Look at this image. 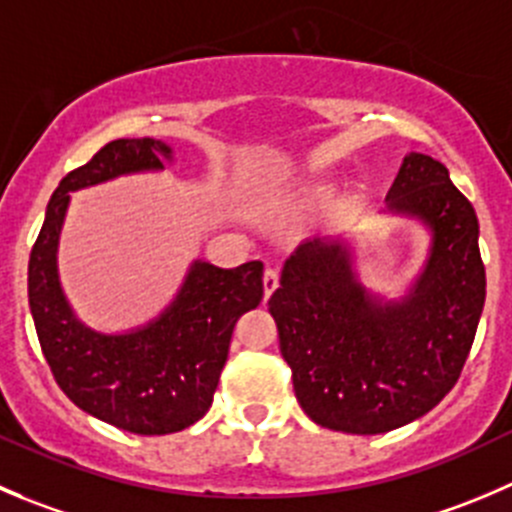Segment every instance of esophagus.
<instances>
[{"label":"esophagus","mask_w":512,"mask_h":512,"mask_svg":"<svg viewBox=\"0 0 512 512\" xmlns=\"http://www.w3.org/2000/svg\"><path fill=\"white\" fill-rule=\"evenodd\" d=\"M277 285H280V275H277V270H265V277H262V287H265V300H270L272 292L277 290Z\"/></svg>","instance_id":"obj_1"}]
</instances>
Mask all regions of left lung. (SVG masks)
<instances>
[{"instance_id": "8db88e82", "label": "left lung", "mask_w": 512, "mask_h": 512, "mask_svg": "<svg viewBox=\"0 0 512 512\" xmlns=\"http://www.w3.org/2000/svg\"><path fill=\"white\" fill-rule=\"evenodd\" d=\"M385 212L430 232L405 295L370 292L347 242L312 237L287 257L267 302L297 403L340 433H388L430 413L458 382L485 305L478 217L445 165L410 152Z\"/></svg>"}]
</instances>
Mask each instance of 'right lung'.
Listing matches in <instances>:
<instances>
[{
  "mask_svg": "<svg viewBox=\"0 0 512 512\" xmlns=\"http://www.w3.org/2000/svg\"><path fill=\"white\" fill-rule=\"evenodd\" d=\"M172 155L152 137L104 145L59 182L29 255V310L54 380L79 410L135 435L177 433L210 410L235 322L265 295L260 260L232 270L192 260L177 295L147 325L102 332L72 310L57 270L69 195L122 175L160 172Z\"/></svg>",
  "mask_w": 512,
  "mask_h": 512,
  "instance_id": "1",
  "label": "right lung"
}]
</instances>
